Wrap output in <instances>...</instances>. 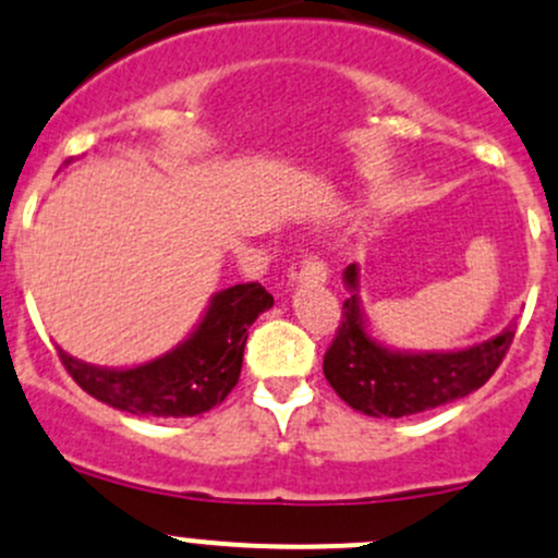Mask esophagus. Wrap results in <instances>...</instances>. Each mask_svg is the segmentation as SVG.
<instances>
[{"instance_id": "esophagus-1", "label": "esophagus", "mask_w": 558, "mask_h": 558, "mask_svg": "<svg viewBox=\"0 0 558 558\" xmlns=\"http://www.w3.org/2000/svg\"><path fill=\"white\" fill-rule=\"evenodd\" d=\"M326 278H328L326 264L318 259H304L302 267H299V272H296L299 283H326Z\"/></svg>"}]
</instances>
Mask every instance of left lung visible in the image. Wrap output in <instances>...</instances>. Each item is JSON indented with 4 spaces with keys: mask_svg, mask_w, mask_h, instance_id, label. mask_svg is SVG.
<instances>
[{
    "mask_svg": "<svg viewBox=\"0 0 558 558\" xmlns=\"http://www.w3.org/2000/svg\"><path fill=\"white\" fill-rule=\"evenodd\" d=\"M350 296L342 304V324L326 350L328 385L355 412L368 417H409L444 407L478 390L506 357L513 342V324L497 337L449 353H409L392 350L368 333L357 286L361 269H344Z\"/></svg>",
    "mask_w": 558,
    "mask_h": 558,
    "instance_id": "8db88e82",
    "label": "left lung"
}]
</instances>
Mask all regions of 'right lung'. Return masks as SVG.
<instances>
[{
  "label": "right lung",
  "mask_w": 558,
  "mask_h": 558,
  "mask_svg": "<svg viewBox=\"0 0 558 558\" xmlns=\"http://www.w3.org/2000/svg\"><path fill=\"white\" fill-rule=\"evenodd\" d=\"M272 302L262 283L219 291L184 342L141 366H93L61 348L58 355L82 390L120 412L136 417H197L219 407L238 385L248 328Z\"/></svg>",
  "instance_id": "add662e5"
}]
</instances>
